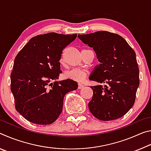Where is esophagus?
<instances>
[{
    "label": "esophagus",
    "instance_id": "esophagus-1",
    "mask_svg": "<svg viewBox=\"0 0 151 151\" xmlns=\"http://www.w3.org/2000/svg\"><path fill=\"white\" fill-rule=\"evenodd\" d=\"M84 86H85V85H83V84H82V83H78V89L83 88H84Z\"/></svg>",
    "mask_w": 151,
    "mask_h": 151
}]
</instances>
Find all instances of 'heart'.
<instances>
[{"label":"heart","mask_w":151,"mask_h":151,"mask_svg":"<svg viewBox=\"0 0 151 151\" xmlns=\"http://www.w3.org/2000/svg\"><path fill=\"white\" fill-rule=\"evenodd\" d=\"M88 70L85 68H72V69L66 71L64 74L65 78L71 79L73 81H83L88 75Z\"/></svg>","instance_id":"obj_1"}]
</instances>
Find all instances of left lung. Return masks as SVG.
I'll return each instance as SVG.
<instances>
[{
    "mask_svg": "<svg viewBox=\"0 0 151 151\" xmlns=\"http://www.w3.org/2000/svg\"><path fill=\"white\" fill-rule=\"evenodd\" d=\"M93 48L100 64L89 80L103 84L91 86L93 95L88 103L92 114L101 121L123 116L133 106L139 85V70L134 50L121 36L107 31L78 35Z\"/></svg>",
    "mask_w": 151,
    "mask_h": 151,
    "instance_id": "8db88e82",
    "label": "left lung"
}]
</instances>
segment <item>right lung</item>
<instances>
[{"instance_id":"add662e5","label":"right lung","mask_w":151,"mask_h":151,"mask_svg":"<svg viewBox=\"0 0 151 151\" xmlns=\"http://www.w3.org/2000/svg\"><path fill=\"white\" fill-rule=\"evenodd\" d=\"M76 37L56 32L37 35L18 53L11 90L15 109L27 121L52 124L62 112L65 94L77 89V83L71 79L57 81L62 73L59 60L63 50Z\"/></svg>"}]
</instances>
